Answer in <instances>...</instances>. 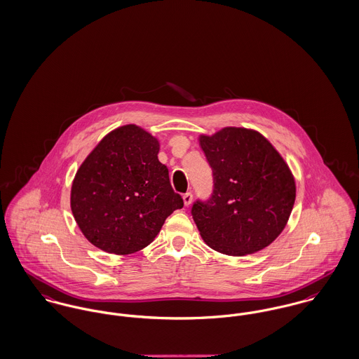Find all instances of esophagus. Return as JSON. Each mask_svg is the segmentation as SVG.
I'll use <instances>...</instances> for the list:
<instances>
[{"instance_id": "esophagus-1", "label": "esophagus", "mask_w": 359, "mask_h": 359, "mask_svg": "<svg viewBox=\"0 0 359 359\" xmlns=\"http://www.w3.org/2000/svg\"><path fill=\"white\" fill-rule=\"evenodd\" d=\"M183 201H184V205H186V206L191 205V202H193V193L184 194V195H183Z\"/></svg>"}]
</instances>
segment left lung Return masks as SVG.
Segmentation results:
<instances>
[{
	"mask_svg": "<svg viewBox=\"0 0 359 359\" xmlns=\"http://www.w3.org/2000/svg\"><path fill=\"white\" fill-rule=\"evenodd\" d=\"M213 170V193L196 199L194 221L209 248L241 257L269 246L295 202V182L276 149L259 133L226 127L202 135Z\"/></svg>",
	"mask_w": 359,
	"mask_h": 359,
	"instance_id": "obj_1",
	"label": "left lung"
}]
</instances>
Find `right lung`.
<instances>
[{
	"instance_id": "1",
	"label": "right lung",
	"mask_w": 359,
	"mask_h": 359,
	"mask_svg": "<svg viewBox=\"0 0 359 359\" xmlns=\"http://www.w3.org/2000/svg\"><path fill=\"white\" fill-rule=\"evenodd\" d=\"M158 150L157 139L128 124L108 134L84 160L72 183L71 209L95 248L113 254L142 250L166 217L183 208Z\"/></svg>"
}]
</instances>
